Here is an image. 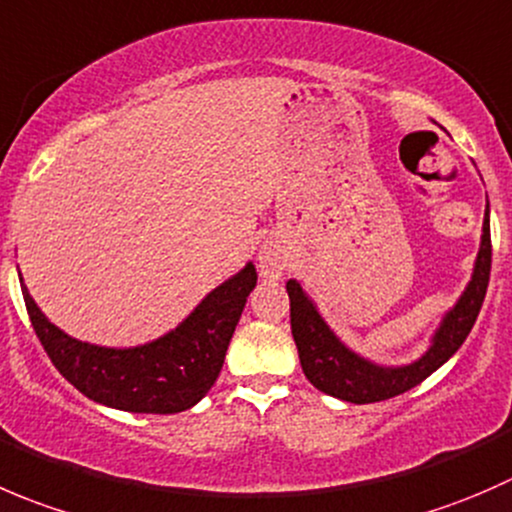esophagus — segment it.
Wrapping results in <instances>:
<instances>
[{"label": "esophagus", "mask_w": 512, "mask_h": 512, "mask_svg": "<svg viewBox=\"0 0 512 512\" xmlns=\"http://www.w3.org/2000/svg\"><path fill=\"white\" fill-rule=\"evenodd\" d=\"M286 268H288L286 251H283L278 244H273V241H266V244L261 246V251H258V271H261V276L278 278L283 276Z\"/></svg>", "instance_id": "34e87169"}]
</instances>
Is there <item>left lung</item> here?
I'll return each mask as SVG.
<instances>
[{"label": "left lung", "mask_w": 512, "mask_h": 512, "mask_svg": "<svg viewBox=\"0 0 512 512\" xmlns=\"http://www.w3.org/2000/svg\"><path fill=\"white\" fill-rule=\"evenodd\" d=\"M490 209L485 206L483 236L475 258L473 276L460 293L458 303L443 316L440 326L430 338L428 351L408 366H378L368 358L353 353L336 333L328 328L318 313L316 303L306 296L298 281H288L286 291L291 298V333L296 341L301 368L318 391L348 403H378L411 391L438 371L468 338L485 291L490 281Z\"/></svg>", "instance_id": "8db88e82"}]
</instances>
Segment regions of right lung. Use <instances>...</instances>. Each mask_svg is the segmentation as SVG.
Masks as SVG:
<instances>
[{
    "mask_svg": "<svg viewBox=\"0 0 512 512\" xmlns=\"http://www.w3.org/2000/svg\"><path fill=\"white\" fill-rule=\"evenodd\" d=\"M254 286L256 268L246 263L236 276L216 286L174 331L134 348L77 341L39 311L24 281L22 293L47 356L86 398L129 413H181L196 406L219 378L226 348Z\"/></svg>",
    "mask_w": 512,
    "mask_h": 512,
    "instance_id": "add662e5",
    "label": "right lung"
}]
</instances>
